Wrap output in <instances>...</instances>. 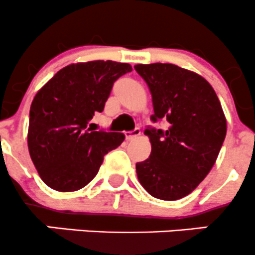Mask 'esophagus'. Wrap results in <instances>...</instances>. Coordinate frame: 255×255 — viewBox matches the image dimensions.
I'll return each mask as SVG.
<instances>
[{
    "label": "esophagus",
    "instance_id": "34e87169",
    "mask_svg": "<svg viewBox=\"0 0 255 255\" xmlns=\"http://www.w3.org/2000/svg\"><path fill=\"white\" fill-rule=\"evenodd\" d=\"M139 135H140V129L139 128H135L132 132H126V139L127 140H133V139L138 138Z\"/></svg>",
    "mask_w": 255,
    "mask_h": 255
}]
</instances>
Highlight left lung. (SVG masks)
<instances>
[{"mask_svg": "<svg viewBox=\"0 0 255 255\" xmlns=\"http://www.w3.org/2000/svg\"><path fill=\"white\" fill-rule=\"evenodd\" d=\"M152 98V122L166 120V130L146 128L149 159L135 165L146 192L177 200L199 186L215 163L226 136V117L218 95L199 74L171 63L135 64Z\"/></svg>", "mask_w": 255, "mask_h": 255, "instance_id": "left-lung-1", "label": "left lung"}]
</instances>
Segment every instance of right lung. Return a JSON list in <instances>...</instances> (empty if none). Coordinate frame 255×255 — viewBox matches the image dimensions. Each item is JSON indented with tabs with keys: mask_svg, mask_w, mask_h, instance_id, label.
Masks as SVG:
<instances>
[{
	"mask_svg": "<svg viewBox=\"0 0 255 255\" xmlns=\"http://www.w3.org/2000/svg\"><path fill=\"white\" fill-rule=\"evenodd\" d=\"M132 71L128 63L90 61L58 71L30 106L28 148L45 184L58 192L87 186L104 156L125 140L123 133L89 132L88 122L103 112L112 85Z\"/></svg>",
	"mask_w": 255,
	"mask_h": 255,
	"instance_id": "right-lung-1",
	"label": "right lung"
}]
</instances>
